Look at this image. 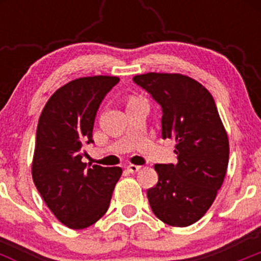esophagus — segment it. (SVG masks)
<instances>
[{"label":"esophagus","mask_w":261,"mask_h":261,"mask_svg":"<svg viewBox=\"0 0 261 261\" xmlns=\"http://www.w3.org/2000/svg\"><path fill=\"white\" fill-rule=\"evenodd\" d=\"M141 170V166H136V165H129L128 167H126V171L130 172V174H136L137 171H140Z\"/></svg>","instance_id":"obj_1"}]
</instances>
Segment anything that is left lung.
Returning <instances> with one entry per match:
<instances>
[{"instance_id": "left-lung-1", "label": "left lung", "mask_w": 261, "mask_h": 261, "mask_svg": "<svg viewBox=\"0 0 261 261\" xmlns=\"http://www.w3.org/2000/svg\"><path fill=\"white\" fill-rule=\"evenodd\" d=\"M133 82L162 108V138H174L177 163L155 165L158 183L147 190L153 213L186 227L206 213L225 179L229 140L213 96L183 74L146 73Z\"/></svg>"}]
</instances>
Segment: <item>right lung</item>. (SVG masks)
Segmentation results:
<instances>
[{
	"mask_svg": "<svg viewBox=\"0 0 261 261\" xmlns=\"http://www.w3.org/2000/svg\"><path fill=\"white\" fill-rule=\"evenodd\" d=\"M117 77L95 75L70 81L49 98L39 119L32 179L57 220L85 229L105 216L120 167L87 166L84 144H93L98 108Z\"/></svg>",
	"mask_w": 261,
	"mask_h": 261,
	"instance_id": "1",
	"label": "right lung"
}]
</instances>
